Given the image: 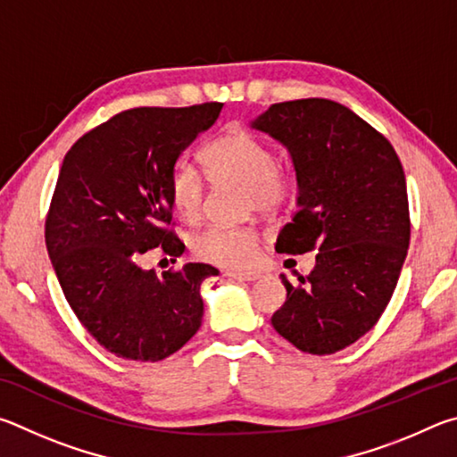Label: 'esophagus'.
Instances as JSON below:
<instances>
[{
    "label": "esophagus",
    "instance_id": "esophagus-1",
    "mask_svg": "<svg viewBox=\"0 0 457 457\" xmlns=\"http://www.w3.org/2000/svg\"><path fill=\"white\" fill-rule=\"evenodd\" d=\"M227 277L238 278V281H259L262 275L259 273V270H249V273H237V270H228Z\"/></svg>",
    "mask_w": 457,
    "mask_h": 457
}]
</instances>
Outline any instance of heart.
I'll return each mask as SVG.
<instances>
[{
	"mask_svg": "<svg viewBox=\"0 0 457 457\" xmlns=\"http://www.w3.org/2000/svg\"><path fill=\"white\" fill-rule=\"evenodd\" d=\"M200 160L212 182L243 184L249 211H273L293 190L289 168L277 164L273 148L249 132H230L212 140L200 152ZM168 198L182 220H198L204 198L203 176L195 168L179 164L168 179ZM257 243L259 235L253 228L216 224L192 238L190 246L200 261L245 269L257 257Z\"/></svg>",
	"mask_w": 457,
	"mask_h": 457,
	"instance_id": "b5f03b06",
	"label": "heart"
}]
</instances>
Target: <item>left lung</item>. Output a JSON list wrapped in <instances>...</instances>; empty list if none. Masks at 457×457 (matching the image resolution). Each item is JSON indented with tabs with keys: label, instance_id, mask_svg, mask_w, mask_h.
<instances>
[{
	"label": "left lung",
	"instance_id": "obj_1",
	"mask_svg": "<svg viewBox=\"0 0 457 457\" xmlns=\"http://www.w3.org/2000/svg\"><path fill=\"white\" fill-rule=\"evenodd\" d=\"M283 144L297 176V212L277 253L319 251L309 277L281 275L275 331L311 355H331L379 321L410 246L403 166L355 112L325 98L273 104L251 122Z\"/></svg>",
	"mask_w": 457,
	"mask_h": 457
}]
</instances>
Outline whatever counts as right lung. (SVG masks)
Returning a JSON list of instances; mask_svg holds the SVG:
<instances>
[{"label":"right lung","mask_w":457,"mask_h":457,"mask_svg":"<svg viewBox=\"0 0 457 457\" xmlns=\"http://www.w3.org/2000/svg\"><path fill=\"white\" fill-rule=\"evenodd\" d=\"M222 110L132 108L84 134L63 158L46 220L47 254L86 331L116 357L160 361L198 331L204 262L156 275L142 254L162 245L180 257L168 179L176 160Z\"/></svg>","instance_id":"right-lung-1"}]
</instances>
